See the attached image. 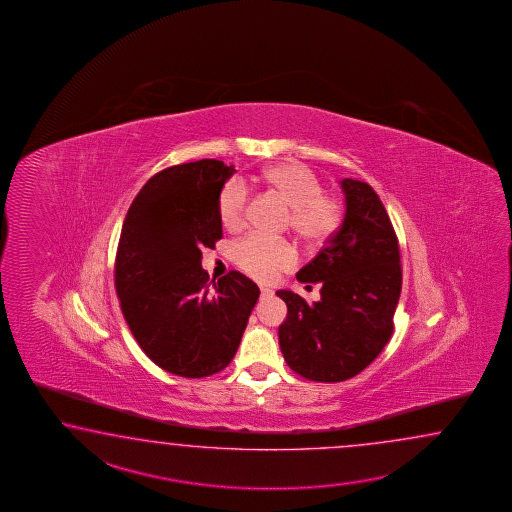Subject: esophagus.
I'll use <instances>...</instances> for the list:
<instances>
[{"mask_svg": "<svg viewBox=\"0 0 512 512\" xmlns=\"http://www.w3.org/2000/svg\"><path fill=\"white\" fill-rule=\"evenodd\" d=\"M260 293L261 296H272V289H267V287H261Z\"/></svg>", "mask_w": 512, "mask_h": 512, "instance_id": "34e87169", "label": "esophagus"}]
</instances>
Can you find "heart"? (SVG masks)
I'll return each instance as SVG.
<instances>
[{
    "label": "heart",
    "instance_id": "b5f03b06",
    "mask_svg": "<svg viewBox=\"0 0 512 512\" xmlns=\"http://www.w3.org/2000/svg\"><path fill=\"white\" fill-rule=\"evenodd\" d=\"M263 183L272 188L289 205L287 225L305 243L320 245L329 240L344 221V203L324 192L318 175L300 161L272 164L261 174ZM249 188L241 179L227 181L218 196V214L223 227L243 229L247 221ZM232 260L241 271L261 282H271L280 272L293 269L298 251L283 238L249 234L232 247Z\"/></svg>",
    "mask_w": 512,
    "mask_h": 512
}]
</instances>
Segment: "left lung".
<instances>
[{
  "label": "left lung",
  "mask_w": 512,
  "mask_h": 512,
  "mask_svg": "<svg viewBox=\"0 0 512 512\" xmlns=\"http://www.w3.org/2000/svg\"><path fill=\"white\" fill-rule=\"evenodd\" d=\"M346 218L296 278L320 283V302L278 291L287 318L278 329L287 366L307 381L342 382L370 366L393 333L403 269L399 240L381 197L344 179Z\"/></svg>",
  "instance_id": "left-lung-1"
}]
</instances>
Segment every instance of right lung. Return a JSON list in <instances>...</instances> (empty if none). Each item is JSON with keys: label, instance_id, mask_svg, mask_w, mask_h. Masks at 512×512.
Masks as SVG:
<instances>
[{"label": "right lung", "instance_id": "add662e5", "mask_svg": "<svg viewBox=\"0 0 512 512\" xmlns=\"http://www.w3.org/2000/svg\"><path fill=\"white\" fill-rule=\"evenodd\" d=\"M234 172L218 159L164 168L142 186L120 230L122 315L148 359L186 379L229 366L260 296L241 272L212 283L201 267V251L223 238L218 196Z\"/></svg>", "mask_w": 512, "mask_h": 512}]
</instances>
